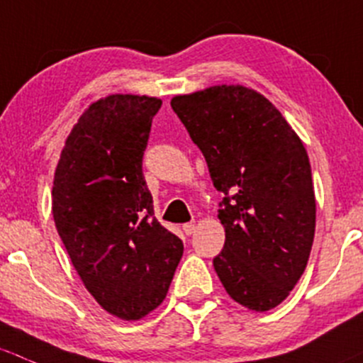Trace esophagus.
Returning <instances> with one entry per match:
<instances>
[{
  "mask_svg": "<svg viewBox=\"0 0 363 363\" xmlns=\"http://www.w3.org/2000/svg\"><path fill=\"white\" fill-rule=\"evenodd\" d=\"M196 229H197V225L194 222L185 223V225H183V233H185L186 236H192V234L196 233Z\"/></svg>",
  "mask_w": 363,
  "mask_h": 363,
  "instance_id": "esophagus-1",
  "label": "esophagus"
}]
</instances>
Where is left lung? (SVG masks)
I'll list each match as a JSON object with an SVG mask.
<instances>
[{
    "mask_svg": "<svg viewBox=\"0 0 363 363\" xmlns=\"http://www.w3.org/2000/svg\"><path fill=\"white\" fill-rule=\"evenodd\" d=\"M171 106L225 194L216 274L238 304L269 311L289 297L311 253L316 199L308 152L281 111L250 87L213 85L174 96Z\"/></svg>",
    "mask_w": 363,
    "mask_h": 363,
    "instance_id": "8db88e82",
    "label": "left lung"
}]
</instances>
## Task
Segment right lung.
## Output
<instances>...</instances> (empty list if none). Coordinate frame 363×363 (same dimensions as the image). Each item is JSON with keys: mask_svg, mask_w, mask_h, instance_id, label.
<instances>
[{"mask_svg": "<svg viewBox=\"0 0 363 363\" xmlns=\"http://www.w3.org/2000/svg\"><path fill=\"white\" fill-rule=\"evenodd\" d=\"M162 101L111 94L92 103L66 138L52 215L85 289L110 315L140 320L166 298L182 239L154 216L143 152Z\"/></svg>", "mask_w": 363, "mask_h": 363, "instance_id": "obj_1", "label": "right lung"}]
</instances>
